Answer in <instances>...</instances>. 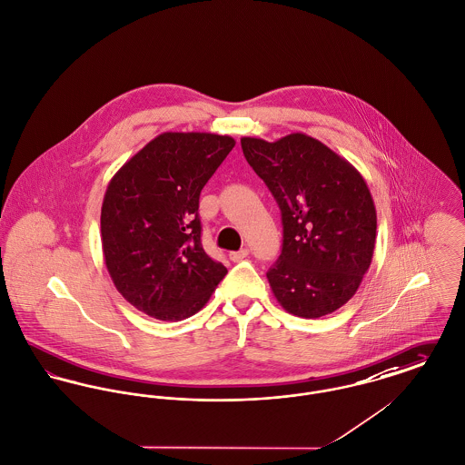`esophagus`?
Instances as JSON below:
<instances>
[{
	"label": "esophagus",
	"instance_id": "34e87169",
	"mask_svg": "<svg viewBox=\"0 0 465 465\" xmlns=\"http://www.w3.org/2000/svg\"><path fill=\"white\" fill-rule=\"evenodd\" d=\"M247 255V248H242V250H238V252H231V253H229V259H231L232 262H240V261H243Z\"/></svg>",
	"mask_w": 465,
	"mask_h": 465
}]
</instances>
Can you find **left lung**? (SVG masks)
Instances as JSON below:
<instances>
[{"instance_id":"8db88e82","label":"left lung","mask_w":465,"mask_h":465,"mask_svg":"<svg viewBox=\"0 0 465 465\" xmlns=\"http://www.w3.org/2000/svg\"><path fill=\"white\" fill-rule=\"evenodd\" d=\"M243 155L279 203L283 243L266 277L280 305L317 319L345 305L369 272L377 215L363 176L321 141L296 132L242 137Z\"/></svg>"}]
</instances>
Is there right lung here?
Returning <instances> with one entry per match:
<instances>
[{"mask_svg": "<svg viewBox=\"0 0 465 465\" xmlns=\"http://www.w3.org/2000/svg\"><path fill=\"white\" fill-rule=\"evenodd\" d=\"M236 141L163 132L109 182L100 213L107 272L124 300L160 321H183L212 298L227 268L201 243L199 195Z\"/></svg>", "mask_w": 465, "mask_h": 465, "instance_id": "obj_1", "label": "right lung"}]
</instances>
